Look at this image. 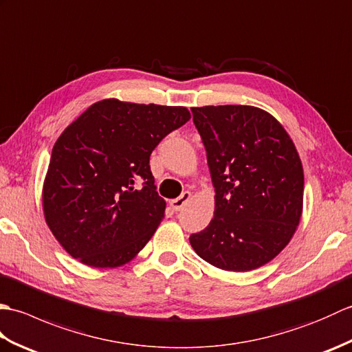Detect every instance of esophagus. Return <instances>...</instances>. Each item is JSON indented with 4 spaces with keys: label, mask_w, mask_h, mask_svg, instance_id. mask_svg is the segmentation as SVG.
Listing matches in <instances>:
<instances>
[{
    "label": "esophagus",
    "mask_w": 352,
    "mask_h": 352,
    "mask_svg": "<svg viewBox=\"0 0 352 352\" xmlns=\"http://www.w3.org/2000/svg\"><path fill=\"white\" fill-rule=\"evenodd\" d=\"M190 197H192V195H190V192H183L180 197L170 201V207L174 208L175 212H180L182 208H183L186 204H188V201L190 199Z\"/></svg>",
    "instance_id": "obj_1"
}]
</instances>
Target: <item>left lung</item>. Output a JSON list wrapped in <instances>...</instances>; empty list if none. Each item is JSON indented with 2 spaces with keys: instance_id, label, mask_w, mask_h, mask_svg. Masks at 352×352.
<instances>
[{
  "instance_id": "obj_1",
  "label": "left lung",
  "mask_w": 352,
  "mask_h": 352,
  "mask_svg": "<svg viewBox=\"0 0 352 352\" xmlns=\"http://www.w3.org/2000/svg\"><path fill=\"white\" fill-rule=\"evenodd\" d=\"M207 153L214 216L189 241L223 271L246 272L284 250L300 223L304 170L294 142L267 111L252 106L193 107Z\"/></svg>"
}]
</instances>
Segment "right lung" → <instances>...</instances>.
<instances>
[{"instance_id": "right-lung-1", "label": "right lung", "mask_w": 352, "mask_h": 352, "mask_svg": "<svg viewBox=\"0 0 352 352\" xmlns=\"http://www.w3.org/2000/svg\"><path fill=\"white\" fill-rule=\"evenodd\" d=\"M190 119L186 107L102 100L52 148L43 213L71 257L92 267L125 265L164 218L149 155Z\"/></svg>"}]
</instances>
